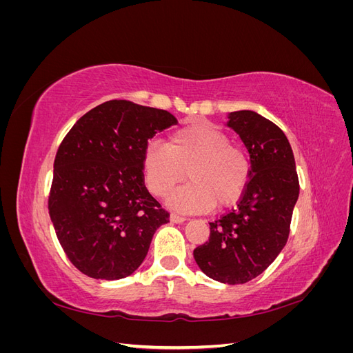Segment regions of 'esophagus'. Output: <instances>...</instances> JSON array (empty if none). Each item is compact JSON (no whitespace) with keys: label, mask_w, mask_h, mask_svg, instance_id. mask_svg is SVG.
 <instances>
[{"label":"esophagus","mask_w":353,"mask_h":353,"mask_svg":"<svg viewBox=\"0 0 353 353\" xmlns=\"http://www.w3.org/2000/svg\"><path fill=\"white\" fill-rule=\"evenodd\" d=\"M185 221H187V218L179 216V215H176V213H170V222H174V223H184Z\"/></svg>","instance_id":"34e87169"}]
</instances>
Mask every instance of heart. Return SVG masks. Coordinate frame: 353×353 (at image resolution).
Masks as SVG:
<instances>
[{
  "instance_id": "heart-1",
  "label": "heart",
  "mask_w": 353,
  "mask_h": 353,
  "mask_svg": "<svg viewBox=\"0 0 353 353\" xmlns=\"http://www.w3.org/2000/svg\"><path fill=\"white\" fill-rule=\"evenodd\" d=\"M145 185L165 197L187 176L190 183L169 196V205L187 213L209 212L236 203L249 185L252 160L245 148L208 123H188L169 135L168 145L148 143L143 153Z\"/></svg>"
}]
</instances>
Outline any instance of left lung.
I'll use <instances>...</instances> for the list:
<instances>
[{"label": "left lung", "mask_w": 353, "mask_h": 353, "mask_svg": "<svg viewBox=\"0 0 353 353\" xmlns=\"http://www.w3.org/2000/svg\"><path fill=\"white\" fill-rule=\"evenodd\" d=\"M228 119L250 153L252 176L237 206L209 222V241L193 254L212 280L244 284L268 268L285 245L299 178L290 143L274 122L252 110L231 112Z\"/></svg>", "instance_id": "obj_1"}]
</instances>
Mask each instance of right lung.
Returning <instances> with one entry per match:
<instances>
[{"label": "right lung", "instance_id": "obj_1", "mask_svg": "<svg viewBox=\"0 0 353 353\" xmlns=\"http://www.w3.org/2000/svg\"><path fill=\"white\" fill-rule=\"evenodd\" d=\"M174 114L128 100L85 113L54 159L48 210L69 261L95 280L131 275L169 212L144 185L143 153Z\"/></svg>", "mask_w": 353, "mask_h": 353}]
</instances>
